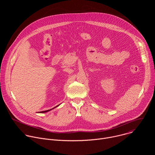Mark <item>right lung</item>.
I'll use <instances>...</instances> for the list:
<instances>
[{
    "mask_svg": "<svg viewBox=\"0 0 155 155\" xmlns=\"http://www.w3.org/2000/svg\"><path fill=\"white\" fill-rule=\"evenodd\" d=\"M58 106H56V107H58ZM55 107H54V108H55ZM54 108H51V109H50V110H45V111H42V112H40V113H45V112H49V111H50L51 110H52V109H53Z\"/></svg>",
    "mask_w": 155,
    "mask_h": 155,
    "instance_id": "1",
    "label": "right lung"
}]
</instances>
